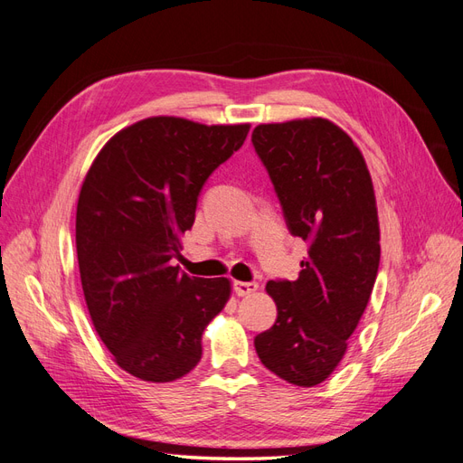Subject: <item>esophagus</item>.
Listing matches in <instances>:
<instances>
[{
    "label": "esophagus",
    "mask_w": 463,
    "mask_h": 463,
    "mask_svg": "<svg viewBox=\"0 0 463 463\" xmlns=\"http://www.w3.org/2000/svg\"><path fill=\"white\" fill-rule=\"evenodd\" d=\"M258 288H260L258 282H242V280H236L234 282V292L238 296H250V294L256 292Z\"/></svg>",
    "instance_id": "obj_1"
}]
</instances>
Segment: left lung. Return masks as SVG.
<instances>
[{
	"label": "left lung",
	"mask_w": 463,
	"mask_h": 463,
	"mask_svg": "<svg viewBox=\"0 0 463 463\" xmlns=\"http://www.w3.org/2000/svg\"><path fill=\"white\" fill-rule=\"evenodd\" d=\"M251 142L290 232L307 242L296 280L267 282L277 321L253 345L277 377L307 389L342 362L375 285V190L360 147L329 118L258 125Z\"/></svg>",
	"instance_id": "8db88e82"
}]
</instances>
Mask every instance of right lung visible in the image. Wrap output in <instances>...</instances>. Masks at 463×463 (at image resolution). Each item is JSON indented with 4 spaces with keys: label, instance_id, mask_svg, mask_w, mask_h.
Here are the masks:
<instances>
[{
    "label": "right lung",
    "instance_id": "1",
    "mask_svg": "<svg viewBox=\"0 0 463 463\" xmlns=\"http://www.w3.org/2000/svg\"><path fill=\"white\" fill-rule=\"evenodd\" d=\"M250 125L147 117L108 140L77 203V256L88 313L113 362L173 383L202 360V335L231 298L227 277L181 273L171 260L194 225L203 183Z\"/></svg>",
    "mask_w": 463,
    "mask_h": 463
}]
</instances>
